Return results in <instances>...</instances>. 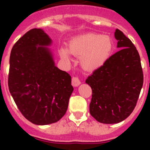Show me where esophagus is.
Wrapping results in <instances>:
<instances>
[{
	"label": "esophagus",
	"instance_id": "obj_1",
	"mask_svg": "<svg viewBox=\"0 0 150 150\" xmlns=\"http://www.w3.org/2000/svg\"><path fill=\"white\" fill-rule=\"evenodd\" d=\"M80 83H81V82H80V79L78 76H74L72 78V84L74 86H78Z\"/></svg>",
	"mask_w": 150,
	"mask_h": 150
}]
</instances>
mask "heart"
<instances>
[{
	"mask_svg": "<svg viewBox=\"0 0 150 150\" xmlns=\"http://www.w3.org/2000/svg\"><path fill=\"white\" fill-rule=\"evenodd\" d=\"M113 43L110 37L97 34L79 36L71 40L68 50L80 57L81 65L86 70H95L104 65L112 53ZM59 54L62 59H70L68 50L62 48Z\"/></svg>",
	"mask_w": 150,
	"mask_h": 150,
	"instance_id": "heart-1",
	"label": "heart"
}]
</instances>
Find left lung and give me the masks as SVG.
Segmentation results:
<instances>
[{
    "instance_id": "left-lung-1",
    "label": "left lung",
    "mask_w": 150,
    "mask_h": 150,
    "mask_svg": "<svg viewBox=\"0 0 150 150\" xmlns=\"http://www.w3.org/2000/svg\"><path fill=\"white\" fill-rule=\"evenodd\" d=\"M115 38L120 50L86 80L92 91L90 114L104 124L119 123L130 116L144 83L140 55L134 45L119 29Z\"/></svg>"
}]
</instances>
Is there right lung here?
<instances>
[{
  "instance_id": "add662e5",
  "label": "right lung",
  "mask_w": 150,
  "mask_h": 150,
  "mask_svg": "<svg viewBox=\"0 0 150 150\" xmlns=\"http://www.w3.org/2000/svg\"><path fill=\"white\" fill-rule=\"evenodd\" d=\"M49 36L40 28L28 30L11 50L9 90L17 107L35 125H49L65 114L74 88L67 72L55 66Z\"/></svg>"
}]
</instances>
